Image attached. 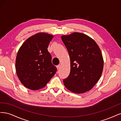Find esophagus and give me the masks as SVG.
I'll return each instance as SVG.
<instances>
[{"instance_id": "34e87169", "label": "esophagus", "mask_w": 121, "mask_h": 121, "mask_svg": "<svg viewBox=\"0 0 121 121\" xmlns=\"http://www.w3.org/2000/svg\"><path fill=\"white\" fill-rule=\"evenodd\" d=\"M60 67V65H57V66H56V68H57V69H59Z\"/></svg>"}]
</instances>
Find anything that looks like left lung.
Wrapping results in <instances>:
<instances>
[{
  "instance_id": "left-lung-1",
  "label": "left lung",
  "mask_w": 121,
  "mask_h": 121,
  "mask_svg": "<svg viewBox=\"0 0 121 121\" xmlns=\"http://www.w3.org/2000/svg\"><path fill=\"white\" fill-rule=\"evenodd\" d=\"M61 38L71 60L70 73L64 79V85L74 93L86 92L101 76L104 60L101 50L93 39L81 33L63 35Z\"/></svg>"
}]
</instances>
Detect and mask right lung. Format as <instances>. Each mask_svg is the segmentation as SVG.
<instances>
[{
	"mask_svg": "<svg viewBox=\"0 0 121 121\" xmlns=\"http://www.w3.org/2000/svg\"><path fill=\"white\" fill-rule=\"evenodd\" d=\"M53 36L39 33L29 37L18 51L16 69L21 82L28 89L37 90L44 87L56 74L47 48Z\"/></svg>",
	"mask_w": 121,
	"mask_h": 121,
	"instance_id": "1",
	"label": "right lung"
}]
</instances>
